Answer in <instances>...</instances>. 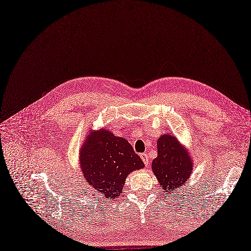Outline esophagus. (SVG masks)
<instances>
[{
	"label": "esophagus",
	"mask_w": 251,
	"mask_h": 251,
	"mask_svg": "<svg viewBox=\"0 0 251 251\" xmlns=\"http://www.w3.org/2000/svg\"><path fill=\"white\" fill-rule=\"evenodd\" d=\"M140 158H141V160L144 161L145 165L148 166L149 165V155H148V152H143V154H140Z\"/></svg>",
	"instance_id": "34e87169"
}]
</instances>
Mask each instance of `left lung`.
Wrapping results in <instances>:
<instances>
[{
	"instance_id": "left-lung-1",
	"label": "left lung",
	"mask_w": 251,
	"mask_h": 251,
	"mask_svg": "<svg viewBox=\"0 0 251 251\" xmlns=\"http://www.w3.org/2000/svg\"><path fill=\"white\" fill-rule=\"evenodd\" d=\"M192 167L189 152L176 137L167 134L158 139V156L152 160L151 169L163 190L176 191L186 183Z\"/></svg>"
}]
</instances>
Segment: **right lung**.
Returning <instances> with one entry per match:
<instances>
[{
    "label": "right lung",
    "instance_id": "1",
    "mask_svg": "<svg viewBox=\"0 0 251 251\" xmlns=\"http://www.w3.org/2000/svg\"><path fill=\"white\" fill-rule=\"evenodd\" d=\"M80 162L86 181L108 200L121 194L130 172L145 166L126 139L106 129L90 132L80 152Z\"/></svg>",
    "mask_w": 251,
    "mask_h": 251
}]
</instances>
